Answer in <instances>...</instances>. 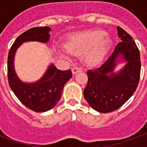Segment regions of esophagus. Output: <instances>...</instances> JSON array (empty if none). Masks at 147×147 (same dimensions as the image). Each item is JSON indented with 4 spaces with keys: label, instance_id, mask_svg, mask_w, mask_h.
Returning a JSON list of instances; mask_svg holds the SVG:
<instances>
[{
    "label": "esophagus",
    "instance_id": "obj_1",
    "mask_svg": "<svg viewBox=\"0 0 147 147\" xmlns=\"http://www.w3.org/2000/svg\"><path fill=\"white\" fill-rule=\"evenodd\" d=\"M80 71H82V69L81 67H78V66H74L72 68V73L74 74H77L78 72H80Z\"/></svg>",
    "mask_w": 147,
    "mask_h": 147
}]
</instances>
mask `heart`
Returning <instances> with one entry per match:
<instances>
[{
    "instance_id": "heart-1",
    "label": "heart",
    "mask_w": 147,
    "mask_h": 147,
    "mask_svg": "<svg viewBox=\"0 0 147 147\" xmlns=\"http://www.w3.org/2000/svg\"><path fill=\"white\" fill-rule=\"evenodd\" d=\"M102 30H88L73 36L67 41L66 49L73 54L84 53V60L90 64L100 63L107 53L111 40Z\"/></svg>"
}]
</instances>
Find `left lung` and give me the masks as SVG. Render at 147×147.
<instances>
[{"mask_svg": "<svg viewBox=\"0 0 147 147\" xmlns=\"http://www.w3.org/2000/svg\"><path fill=\"white\" fill-rule=\"evenodd\" d=\"M121 42L102 65L88 69V84L84 97L91 107L99 113H110L124 105L137 88L140 78V54L136 42L130 35L117 26ZM121 55L125 66L113 73L117 58Z\"/></svg>", "mask_w": 147, "mask_h": 147, "instance_id": "left-lung-1", "label": "left lung"}]
</instances>
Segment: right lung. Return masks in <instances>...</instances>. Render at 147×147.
<instances>
[{"label":"right lung","mask_w":147,"mask_h":147,"mask_svg":"<svg viewBox=\"0 0 147 147\" xmlns=\"http://www.w3.org/2000/svg\"><path fill=\"white\" fill-rule=\"evenodd\" d=\"M49 26L34 27L19 35L11 47L7 56V78L9 86L22 104L35 112H46L59 101L63 87L72 77V72L59 70L51 64L42 78L34 83H24L17 77L14 68V58L22 43L39 41L47 43L50 38Z\"/></svg>","instance_id":"obj_1"}]
</instances>
